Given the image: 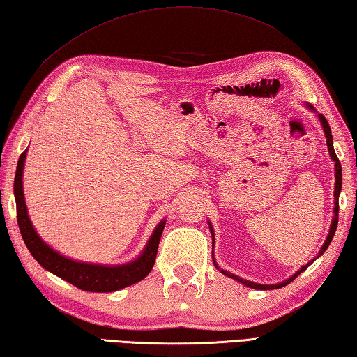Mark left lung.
Returning <instances> with one entry per match:
<instances>
[{"label":"left lung","instance_id":"8db88e82","mask_svg":"<svg viewBox=\"0 0 357 357\" xmlns=\"http://www.w3.org/2000/svg\"><path fill=\"white\" fill-rule=\"evenodd\" d=\"M310 109H314L312 106H309ZM319 119H320V121H321V125H323V129H325V135H326V142H328V150H329V154H331V158H333V160L335 162V187H334V198H335V207H334V220H333V225H331V229H329V234H328V238L325 241V245L321 246V250H320V252H319V256H321L323 252L326 251V248L329 246V243H331V241H333V237H334V234H335V229H337V222H339V193H340V189H342V165H340V162H339V159H337V156H335V151H334V146H333V134H331V128H329V123H328V120L325 119V115H319ZM213 236V234H212ZM314 261H310L306 267H303L300 271H296V273L291 276V278H289L287 281H284V282H281V284H275V286H262V284H255V282H250V281H246V280H242V278H238V276H236V275H232V273H229V271H225V270H220L218 267H217V264H215V267L222 271L223 275H228L229 278H232V280H236V281H238V282H242V284H245L246 287H251V289H257V290H271V289H281V287H284V286H287V284H290L291 281L295 280V278L301 273V271H304L306 270L310 264H312Z\"/></svg>","mask_w":357,"mask_h":357}]
</instances>
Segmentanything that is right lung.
Segmentation results:
<instances>
[{
    "instance_id": "right-lung-1",
    "label": "right lung",
    "mask_w": 357,
    "mask_h": 357,
    "mask_svg": "<svg viewBox=\"0 0 357 357\" xmlns=\"http://www.w3.org/2000/svg\"><path fill=\"white\" fill-rule=\"evenodd\" d=\"M26 151L22 153L20 159L17 164L15 172V181H14V193H15V203H17V222L18 228H20L22 237L28 246V250L36 261L42 265L45 270L51 271L56 276L62 278L67 282L73 284L75 287L87 291H115L123 287L132 286V284L139 282L150 273L154 261H156L159 242L162 231H164L165 222H160L159 226L151 236L150 242H148L145 251L137 261L129 262L126 265H116V267H105V265H93V264H84L76 262L61 256L59 252L51 250L47 243L40 241L31 225V220L28 217V211H26L24 197H23V185H22V176H23V165H24Z\"/></svg>"
}]
</instances>
